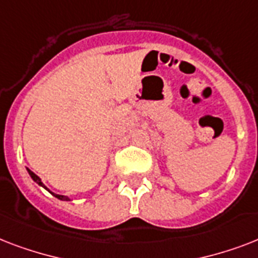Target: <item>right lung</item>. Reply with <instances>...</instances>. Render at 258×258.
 <instances>
[{"label":"right lung","instance_id":"add662e5","mask_svg":"<svg viewBox=\"0 0 258 258\" xmlns=\"http://www.w3.org/2000/svg\"><path fill=\"white\" fill-rule=\"evenodd\" d=\"M28 172H29V175L32 176V179H33L34 182H36V183H38V184H40V186H42V187H45V186L42 184L41 179H40V178H38V176L36 175V174H34L33 171H30V170L28 169ZM45 188H46V187H45ZM46 190H48V188H46ZM52 194H53V196L56 197V198H58V200H61V201H70V198H68V197H66V196H58V194H54V192H52Z\"/></svg>","mask_w":258,"mask_h":258}]
</instances>
